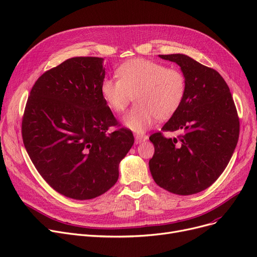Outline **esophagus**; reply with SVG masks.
<instances>
[{
  "instance_id": "esophagus-1",
  "label": "esophagus",
  "mask_w": 257,
  "mask_h": 257,
  "mask_svg": "<svg viewBox=\"0 0 257 257\" xmlns=\"http://www.w3.org/2000/svg\"><path fill=\"white\" fill-rule=\"evenodd\" d=\"M148 139L147 136H144V134H137L136 136V144H141L142 142H145Z\"/></svg>"
}]
</instances>
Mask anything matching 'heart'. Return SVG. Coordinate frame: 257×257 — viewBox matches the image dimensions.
I'll list each match as a JSON object with an SVG mask.
<instances>
[{"mask_svg": "<svg viewBox=\"0 0 257 257\" xmlns=\"http://www.w3.org/2000/svg\"><path fill=\"white\" fill-rule=\"evenodd\" d=\"M115 78H105L101 94L115 113H123L133 96L136 105L123 117V124L137 133L151 127L155 118L165 120L184 102L187 80L182 71L147 59H132L116 70Z\"/></svg>", "mask_w": 257, "mask_h": 257, "instance_id": "obj_1", "label": "heart"}]
</instances>
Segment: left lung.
<instances>
[{
    "label": "left lung",
    "mask_w": 257,
    "mask_h": 257,
    "mask_svg": "<svg viewBox=\"0 0 257 257\" xmlns=\"http://www.w3.org/2000/svg\"><path fill=\"white\" fill-rule=\"evenodd\" d=\"M159 57L181 67L187 92L179 110L161 129L181 133L167 139L156 132L149 138L155 148L150 172L154 181L170 193L197 194L220 177L233 154L239 134L237 111L217 71L183 54Z\"/></svg>",
    "instance_id": "1"
}]
</instances>
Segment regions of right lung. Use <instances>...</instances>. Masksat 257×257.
I'll use <instances>...</instances> for the list:
<instances>
[{
  "label": "right lung",
  "instance_id": "right-lung-1",
  "mask_svg": "<svg viewBox=\"0 0 257 257\" xmlns=\"http://www.w3.org/2000/svg\"><path fill=\"white\" fill-rule=\"evenodd\" d=\"M103 58L74 57L40 76L22 119V137L38 173L59 194L101 196L118 179V165L134 143L101 94Z\"/></svg>",
  "mask_w": 257,
  "mask_h": 257
}]
</instances>
